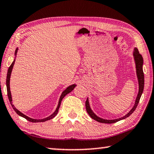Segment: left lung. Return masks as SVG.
<instances>
[{"label":"left lung","mask_w":154,"mask_h":154,"mask_svg":"<svg viewBox=\"0 0 154 154\" xmlns=\"http://www.w3.org/2000/svg\"><path fill=\"white\" fill-rule=\"evenodd\" d=\"M133 56L135 61V64H136V75L137 78H138V95H137L136 101H135V104L134 107L129 112L127 113L126 115L124 116L121 118H117V119L114 120H107V119H103V118H101L98 117V116H96L95 113H94L93 111L91 110L90 107V105H89V99L87 98L86 100V103H85V106H86V110L87 112L88 113V114L90 116V117L92 119L96 120L99 122H101V123H107V124H111V123H114V122H116L119 120L125 119V118L129 117L130 115L133 113L135 109H136L137 106H138V104L139 103V100H140V98L142 96V94L143 92L144 89V84H145V79H144V73H143V56L140 54L139 51L137 48H134V52H133Z\"/></svg>","instance_id":"8db88e82"}]
</instances>
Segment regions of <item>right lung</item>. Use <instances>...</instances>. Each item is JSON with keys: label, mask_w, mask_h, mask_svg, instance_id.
Wrapping results in <instances>:
<instances>
[{"label": "right lung", "mask_w": 154, "mask_h": 154, "mask_svg": "<svg viewBox=\"0 0 154 154\" xmlns=\"http://www.w3.org/2000/svg\"><path fill=\"white\" fill-rule=\"evenodd\" d=\"M18 48H16V51H15V58H16V54H17L18 52ZM14 58V61L11 63V65H10V67H9L8 71V75H7V79H6V86H7V91H8V98L9 100V102H10V104L11 105V107H13L14 110L15 111L16 113H17L18 115H19L21 117H23L25 119H27L28 121L29 122H45V121H47V120H49L50 119H52L53 118H54L56 116V114L58 113V109H59V107H60V103H61V101H62L63 98L65 97L66 95H67V94L70 93L71 91H72L73 89L75 88V87L76 86V85H72L69 86L68 87H67V89H65V90H64L63 91L62 94H61V96L60 97V99H59V101H58V106H57V108H56V109L55 110V112H54L52 114L49 116L45 118H43V119H34V118H29L27 116L23 114L22 112H20L19 110H18L17 109H16L15 107H14V105H13V103H12V98H11V91H10V87H9V81H10V76H11V72H12V69H13V67H14V63H15V60L16 59Z\"/></svg>", "instance_id": "right-lung-1"}]
</instances>
